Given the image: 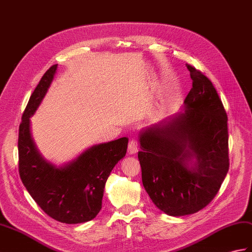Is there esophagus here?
I'll return each instance as SVG.
<instances>
[{"label":"esophagus","mask_w":252,"mask_h":252,"mask_svg":"<svg viewBox=\"0 0 252 252\" xmlns=\"http://www.w3.org/2000/svg\"><path fill=\"white\" fill-rule=\"evenodd\" d=\"M138 151V144L136 140L131 139L127 145V153L128 155H135Z\"/></svg>","instance_id":"esophagus-1"}]
</instances>
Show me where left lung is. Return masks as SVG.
I'll return each instance as SVG.
<instances>
[{"mask_svg": "<svg viewBox=\"0 0 252 252\" xmlns=\"http://www.w3.org/2000/svg\"><path fill=\"white\" fill-rule=\"evenodd\" d=\"M183 110L138 133L143 186L161 212L194 214L212 202L229 171L227 117L215 87L191 65Z\"/></svg>", "mask_w": 252, "mask_h": 252, "instance_id": "1", "label": "left lung"}]
</instances>
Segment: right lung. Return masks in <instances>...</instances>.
Here are the masks:
<instances>
[{"instance_id": "obj_1", "label": "right lung", "mask_w": 252, "mask_h": 252, "mask_svg": "<svg viewBox=\"0 0 252 252\" xmlns=\"http://www.w3.org/2000/svg\"><path fill=\"white\" fill-rule=\"evenodd\" d=\"M58 64L40 79L29 99L19 126V174L33 200L55 220L84 223L102 208L104 188L110 172L126 154V137L93 145L74 160L56 165L39 153L31 133L30 118L43 102L54 80Z\"/></svg>"}]
</instances>
